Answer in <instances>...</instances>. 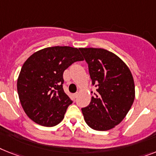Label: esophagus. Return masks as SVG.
Wrapping results in <instances>:
<instances>
[{
  "mask_svg": "<svg viewBox=\"0 0 156 156\" xmlns=\"http://www.w3.org/2000/svg\"><path fill=\"white\" fill-rule=\"evenodd\" d=\"M73 96V97H74V98H76L77 96H78V92H76V93H74Z\"/></svg>",
  "mask_w": 156,
  "mask_h": 156,
  "instance_id": "1",
  "label": "esophagus"
}]
</instances>
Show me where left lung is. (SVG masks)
Listing matches in <instances>:
<instances>
[{"instance_id": "8db88e82", "label": "left lung", "mask_w": 156, "mask_h": 156, "mask_svg": "<svg viewBox=\"0 0 156 156\" xmlns=\"http://www.w3.org/2000/svg\"><path fill=\"white\" fill-rule=\"evenodd\" d=\"M80 50L88 64L92 84L97 87L89 105L81 109L83 118L92 129L108 131L124 119L133 104V76L127 64L113 52L95 48Z\"/></svg>"}]
</instances>
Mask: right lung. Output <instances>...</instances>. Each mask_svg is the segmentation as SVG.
I'll list each match as a JSON object with an SVG mask.
<instances>
[{"instance_id": "add662e5", "label": "right lung", "mask_w": 156, "mask_h": 156, "mask_svg": "<svg viewBox=\"0 0 156 156\" xmlns=\"http://www.w3.org/2000/svg\"><path fill=\"white\" fill-rule=\"evenodd\" d=\"M80 48L54 46L39 50L23 64L17 92L24 112L35 123L53 127L62 121L73 101L63 89V73L83 60Z\"/></svg>"}]
</instances>
